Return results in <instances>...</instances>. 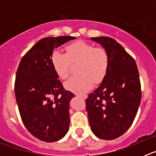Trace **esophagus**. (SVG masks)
<instances>
[{"label": "esophagus", "mask_w": 156, "mask_h": 156, "mask_svg": "<svg viewBox=\"0 0 156 156\" xmlns=\"http://www.w3.org/2000/svg\"><path fill=\"white\" fill-rule=\"evenodd\" d=\"M77 97H80V98H82L85 99L87 98V95H82V94H76Z\"/></svg>", "instance_id": "obj_1"}]
</instances>
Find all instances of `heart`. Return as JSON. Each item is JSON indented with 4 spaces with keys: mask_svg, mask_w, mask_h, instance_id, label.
Here are the masks:
<instances>
[{
    "mask_svg": "<svg viewBox=\"0 0 156 156\" xmlns=\"http://www.w3.org/2000/svg\"><path fill=\"white\" fill-rule=\"evenodd\" d=\"M66 50V53L53 51L51 61L55 73L62 80L68 77L72 63L78 62L76 71L79 73L65 83L66 89L83 94L90 89L93 81L99 83L104 79L109 67V55L104 48L78 41L69 44Z\"/></svg>",
    "mask_w": 156,
    "mask_h": 156,
    "instance_id": "heart-1",
    "label": "heart"
}]
</instances>
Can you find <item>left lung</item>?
<instances>
[{
  "label": "left lung",
  "instance_id": "8db88e82",
  "mask_svg": "<svg viewBox=\"0 0 156 156\" xmlns=\"http://www.w3.org/2000/svg\"><path fill=\"white\" fill-rule=\"evenodd\" d=\"M109 55V67L100 86L88 95L86 108L95 136L113 140L133 123L141 100L139 73L134 59L108 37H91Z\"/></svg>",
  "mask_w": 156,
  "mask_h": 156
}]
</instances>
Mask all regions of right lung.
<instances>
[{
    "label": "right lung",
    "instance_id": "obj_1",
    "mask_svg": "<svg viewBox=\"0 0 156 156\" xmlns=\"http://www.w3.org/2000/svg\"><path fill=\"white\" fill-rule=\"evenodd\" d=\"M75 38H43L22 58L16 72L15 94L23 124L45 142L60 140L69 130V102L75 95L65 90L51 58L55 48Z\"/></svg>",
    "mask_w": 156,
    "mask_h": 156
}]
</instances>
